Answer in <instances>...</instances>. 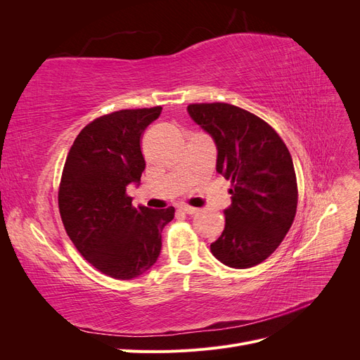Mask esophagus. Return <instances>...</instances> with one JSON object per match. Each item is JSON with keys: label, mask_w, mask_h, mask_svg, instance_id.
<instances>
[{"label": "esophagus", "mask_w": 360, "mask_h": 360, "mask_svg": "<svg viewBox=\"0 0 360 360\" xmlns=\"http://www.w3.org/2000/svg\"><path fill=\"white\" fill-rule=\"evenodd\" d=\"M180 212L186 214H195L198 213V209H195V207H191V205H180Z\"/></svg>", "instance_id": "1"}]
</instances>
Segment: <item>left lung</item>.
I'll use <instances>...</instances> for the list:
<instances>
[{
	"mask_svg": "<svg viewBox=\"0 0 360 360\" xmlns=\"http://www.w3.org/2000/svg\"><path fill=\"white\" fill-rule=\"evenodd\" d=\"M191 117L217 147L216 171L231 181L225 228L210 245L228 267L263 263L284 240L297 210V180L284 141L263 118L230 103H191Z\"/></svg>",
	"mask_w": 360,
	"mask_h": 360,
	"instance_id": "obj_1",
	"label": "left lung"
}]
</instances>
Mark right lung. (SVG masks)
Segmentation results:
<instances>
[{
	"instance_id": "1",
	"label": "right lung",
	"mask_w": 360,
	"mask_h": 360,
	"mask_svg": "<svg viewBox=\"0 0 360 360\" xmlns=\"http://www.w3.org/2000/svg\"><path fill=\"white\" fill-rule=\"evenodd\" d=\"M162 106L120 110L97 117L76 136L64 163L60 216L89 263L114 279H132L156 263L162 230L174 207H134L126 188L146 169L141 139Z\"/></svg>"
}]
</instances>
